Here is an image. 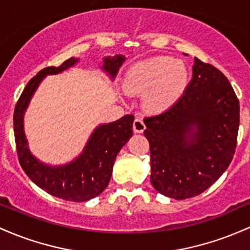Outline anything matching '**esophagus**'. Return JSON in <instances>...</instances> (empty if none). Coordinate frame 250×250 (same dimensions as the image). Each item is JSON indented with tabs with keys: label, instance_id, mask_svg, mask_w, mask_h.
<instances>
[{
	"label": "esophagus",
	"instance_id": "obj_1",
	"mask_svg": "<svg viewBox=\"0 0 250 250\" xmlns=\"http://www.w3.org/2000/svg\"><path fill=\"white\" fill-rule=\"evenodd\" d=\"M145 129H146V125H145V122L140 117H136L133 122V130L135 133H142Z\"/></svg>",
	"mask_w": 250,
	"mask_h": 250
}]
</instances>
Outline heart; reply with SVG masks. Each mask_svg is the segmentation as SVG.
Instances as JSON below:
<instances>
[{"mask_svg":"<svg viewBox=\"0 0 250 250\" xmlns=\"http://www.w3.org/2000/svg\"><path fill=\"white\" fill-rule=\"evenodd\" d=\"M190 82L185 62L171 57H155L131 66L125 75L123 89L130 95H145L147 111L160 114L171 109Z\"/></svg>","mask_w":250,"mask_h":250,"instance_id":"b5f03b06","label":"heart"}]
</instances>
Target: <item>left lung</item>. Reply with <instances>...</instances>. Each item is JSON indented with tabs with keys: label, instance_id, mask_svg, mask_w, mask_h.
<instances>
[{
	"label": "left lung",
	"instance_id": "1",
	"mask_svg": "<svg viewBox=\"0 0 250 250\" xmlns=\"http://www.w3.org/2000/svg\"><path fill=\"white\" fill-rule=\"evenodd\" d=\"M185 94L168 110L144 120L149 142L150 183L169 198L198 196L234 158L240 103L218 68L194 58Z\"/></svg>",
	"mask_w": 250,
	"mask_h": 250
}]
</instances>
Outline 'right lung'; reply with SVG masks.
Here are the masks:
<instances>
[{"label": "right lung", "instance_id": "right-lung-1", "mask_svg": "<svg viewBox=\"0 0 250 250\" xmlns=\"http://www.w3.org/2000/svg\"><path fill=\"white\" fill-rule=\"evenodd\" d=\"M125 57L104 58L103 70L116 76ZM78 62V58L65 60L60 66L42 68L34 76L19 98L14 110V135L19 163L24 173L40 188L58 198L70 202H86L105 190L110 182L115 159L121 148L133 135V115H125L115 122L96 128L81 155L72 163L60 167L41 164L29 152L23 133V114L32 95L46 75H56Z\"/></svg>", "mask_w": 250, "mask_h": 250}]
</instances>
